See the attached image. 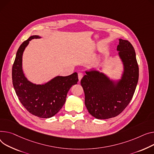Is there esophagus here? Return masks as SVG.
<instances>
[{
	"instance_id": "obj_1",
	"label": "esophagus",
	"mask_w": 154,
	"mask_h": 154,
	"mask_svg": "<svg viewBox=\"0 0 154 154\" xmlns=\"http://www.w3.org/2000/svg\"><path fill=\"white\" fill-rule=\"evenodd\" d=\"M83 77V74L82 73H81V72H79V74H78V78H79V81H80L81 80V79H82V78Z\"/></svg>"
}]
</instances>
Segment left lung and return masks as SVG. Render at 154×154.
<instances>
[{"instance_id": "obj_1", "label": "left lung", "mask_w": 154, "mask_h": 154, "mask_svg": "<svg viewBox=\"0 0 154 154\" xmlns=\"http://www.w3.org/2000/svg\"><path fill=\"white\" fill-rule=\"evenodd\" d=\"M118 55L124 67L121 79L111 80L103 72L91 70L80 81L85 93V105L97 119H106L119 115L130 103L139 79V67L134 47L119 39Z\"/></svg>"}]
</instances>
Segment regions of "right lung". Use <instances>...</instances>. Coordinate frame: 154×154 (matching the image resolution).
Wrapping results in <instances>:
<instances>
[{
    "instance_id": "obj_1",
    "label": "right lung",
    "mask_w": 154,
    "mask_h": 154,
    "mask_svg": "<svg viewBox=\"0 0 154 154\" xmlns=\"http://www.w3.org/2000/svg\"><path fill=\"white\" fill-rule=\"evenodd\" d=\"M30 36L19 47L12 67V83L22 105L31 114L42 118L54 116L64 105L67 92L79 81L77 72L68 76H56L44 84L29 82L22 69V56L29 41L40 38Z\"/></svg>"
}]
</instances>
